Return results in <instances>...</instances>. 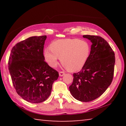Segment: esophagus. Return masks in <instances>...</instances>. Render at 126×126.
<instances>
[{"label": "esophagus", "mask_w": 126, "mask_h": 126, "mask_svg": "<svg viewBox=\"0 0 126 126\" xmlns=\"http://www.w3.org/2000/svg\"><path fill=\"white\" fill-rule=\"evenodd\" d=\"M64 72H63V71H61V72H59V76H61V77H62V76H63L64 75Z\"/></svg>", "instance_id": "esophagus-1"}]
</instances>
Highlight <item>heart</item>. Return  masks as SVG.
Wrapping results in <instances>:
<instances>
[{
	"instance_id": "b5f03b06",
	"label": "heart",
	"mask_w": 126,
	"mask_h": 126,
	"mask_svg": "<svg viewBox=\"0 0 126 126\" xmlns=\"http://www.w3.org/2000/svg\"><path fill=\"white\" fill-rule=\"evenodd\" d=\"M91 48L86 40L77 38L59 39L52 42L50 49H44V59L48 64L55 68L61 63L69 71L75 72L82 69L86 63L90 54Z\"/></svg>"
}]
</instances>
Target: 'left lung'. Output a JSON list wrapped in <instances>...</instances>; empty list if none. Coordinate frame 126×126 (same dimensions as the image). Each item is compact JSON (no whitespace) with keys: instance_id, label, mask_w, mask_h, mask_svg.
Instances as JSON below:
<instances>
[{"instance_id":"left-lung-1","label":"left lung","mask_w":126,"mask_h":126,"mask_svg":"<svg viewBox=\"0 0 126 126\" xmlns=\"http://www.w3.org/2000/svg\"><path fill=\"white\" fill-rule=\"evenodd\" d=\"M92 42L89 58L84 67L73 74L69 91L74 98L90 102L101 96L112 82L114 53L110 44L99 36L84 35Z\"/></svg>"}]
</instances>
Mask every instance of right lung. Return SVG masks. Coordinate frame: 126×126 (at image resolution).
Listing matches in <instances>:
<instances>
[{
  "mask_svg": "<svg viewBox=\"0 0 126 126\" xmlns=\"http://www.w3.org/2000/svg\"><path fill=\"white\" fill-rule=\"evenodd\" d=\"M46 35L31 37L16 44L11 50L8 68L16 93L33 103L48 98L58 72L44 61Z\"/></svg>",
  "mask_w": 126,
  "mask_h": 126,
  "instance_id": "add662e5",
  "label": "right lung"
}]
</instances>
